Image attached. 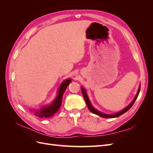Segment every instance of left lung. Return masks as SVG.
Instances as JSON below:
<instances>
[{"instance_id":"left-lung-1","label":"left lung","mask_w":153,"mask_h":153,"mask_svg":"<svg viewBox=\"0 0 153 153\" xmlns=\"http://www.w3.org/2000/svg\"><path fill=\"white\" fill-rule=\"evenodd\" d=\"M140 87H139V89H138V92H137V94L136 95V96L135 97V98H134V100L132 101V102L129 104L126 108H125L124 110H121V112H119L117 114H103V113H101L100 112H99V111H98L97 110H96L95 108H94L93 107H92V106L90 102V101L89 100V98H88V96L87 95V93L85 91V89H84V88L82 87V94L83 96H84V98L85 100V102L87 103V105L88 106V108H89V110L91 111V112H92L94 114H96L99 115V116L100 117H104V118H114V117H119L120 116V115H123V114H124L125 112H126L128 110H129V109L131 108V106H133V105L134 104V103H135V101H136L137 97L138 96V94H139V92H140Z\"/></svg>"}]
</instances>
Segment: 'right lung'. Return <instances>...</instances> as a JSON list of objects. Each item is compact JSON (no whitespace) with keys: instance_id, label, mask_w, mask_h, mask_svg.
I'll return each mask as SVG.
<instances>
[{"instance_id":"obj_1","label":"right lung","mask_w":153,"mask_h":153,"mask_svg":"<svg viewBox=\"0 0 153 153\" xmlns=\"http://www.w3.org/2000/svg\"><path fill=\"white\" fill-rule=\"evenodd\" d=\"M71 79H68L62 83L59 87L58 95L56 99L54 100L53 102L50 106H46V107L43 108L41 110L35 112V115L36 116H39L41 118L50 117L53 116L54 114L57 112L62 103V99L64 92L65 91L67 87L71 83Z\"/></svg>"}]
</instances>
